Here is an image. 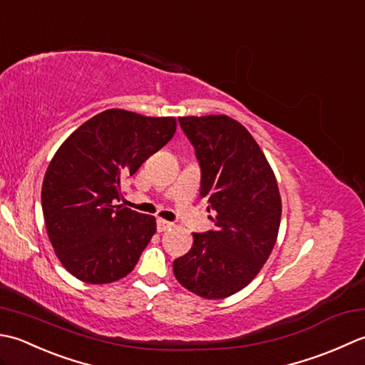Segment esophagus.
<instances>
[{"label": "esophagus", "mask_w": 365, "mask_h": 365, "mask_svg": "<svg viewBox=\"0 0 365 365\" xmlns=\"http://www.w3.org/2000/svg\"><path fill=\"white\" fill-rule=\"evenodd\" d=\"M172 227H173L172 222L163 220V219H158V232H165V230L172 228Z\"/></svg>", "instance_id": "34e87169"}]
</instances>
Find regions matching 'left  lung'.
<instances>
[{"label": "left lung", "mask_w": 365, "mask_h": 365, "mask_svg": "<svg viewBox=\"0 0 365 365\" xmlns=\"http://www.w3.org/2000/svg\"><path fill=\"white\" fill-rule=\"evenodd\" d=\"M202 170L200 197L215 228L193 233L187 254L173 262L178 282L205 299H222L247 287L277 240L282 202L276 176L255 138L225 115L182 116Z\"/></svg>", "instance_id": "left-lung-1"}]
</instances>
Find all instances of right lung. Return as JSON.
Here are the masks:
<instances>
[{
    "mask_svg": "<svg viewBox=\"0 0 365 365\" xmlns=\"http://www.w3.org/2000/svg\"><path fill=\"white\" fill-rule=\"evenodd\" d=\"M176 132V120L111 108L72 132L42 182L48 240L61 264L86 284L116 282L155 233L153 215L116 206L121 187Z\"/></svg>",
    "mask_w": 365,
    "mask_h": 365,
    "instance_id": "add662e5",
    "label": "right lung"
}]
</instances>
